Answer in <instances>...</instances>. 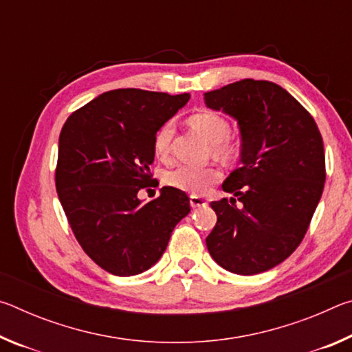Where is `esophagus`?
I'll list each match as a JSON object with an SVG mask.
<instances>
[{"label":"esophagus","instance_id":"34e87169","mask_svg":"<svg viewBox=\"0 0 352 352\" xmlns=\"http://www.w3.org/2000/svg\"><path fill=\"white\" fill-rule=\"evenodd\" d=\"M189 204H190V206H192V208H200V206H205L206 201L201 199V197H199V195H190Z\"/></svg>","mask_w":352,"mask_h":352}]
</instances>
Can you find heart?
<instances>
[{
    "instance_id": "heart-1",
    "label": "heart",
    "mask_w": 352,
    "mask_h": 352,
    "mask_svg": "<svg viewBox=\"0 0 352 352\" xmlns=\"http://www.w3.org/2000/svg\"><path fill=\"white\" fill-rule=\"evenodd\" d=\"M189 126L195 132L210 142L211 152L219 160L233 158L237 152L236 142L230 138V124L216 111L201 110L188 118ZM174 138V126L172 122H164L153 136V151L158 157L166 158L170 152V142ZM222 178V172L216 166H178L169 170L164 180L172 188L186 190L189 194H205L212 184Z\"/></svg>"
}]
</instances>
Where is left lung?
I'll return each instance as SVG.
<instances>
[{
  "label": "left lung",
  "instance_id": "1",
  "mask_svg": "<svg viewBox=\"0 0 352 352\" xmlns=\"http://www.w3.org/2000/svg\"><path fill=\"white\" fill-rule=\"evenodd\" d=\"M212 110L239 124L241 168L222 188L235 199L211 201L217 223L208 252L225 270L256 275L295 252L311 225L326 180L323 138L311 113L276 83L242 79L205 93Z\"/></svg>",
  "mask_w": 352,
  "mask_h": 352
}]
</instances>
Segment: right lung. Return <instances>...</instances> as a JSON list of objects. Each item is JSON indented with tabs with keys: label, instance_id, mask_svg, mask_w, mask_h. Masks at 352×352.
<instances>
[{
	"label": "right lung",
	"instance_id": "obj_1",
	"mask_svg": "<svg viewBox=\"0 0 352 352\" xmlns=\"http://www.w3.org/2000/svg\"><path fill=\"white\" fill-rule=\"evenodd\" d=\"M189 94L119 88L71 113L58 136L56 189L77 242L116 276L146 272L162 258L190 206L183 190L164 186L142 204L141 189L158 186L153 136Z\"/></svg>",
	"mask_w": 352,
	"mask_h": 352
}]
</instances>
